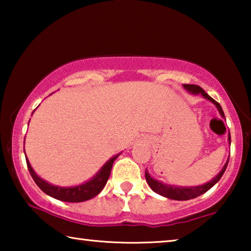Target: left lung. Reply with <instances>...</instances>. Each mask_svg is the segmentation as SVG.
<instances>
[{
    "label": "left lung",
    "instance_id": "1",
    "mask_svg": "<svg viewBox=\"0 0 251 251\" xmlns=\"http://www.w3.org/2000/svg\"><path fill=\"white\" fill-rule=\"evenodd\" d=\"M184 87L186 88L187 91H189L190 93H193V94H201L205 99L209 100L210 101H212L216 106H217V108L219 110L220 115L223 117H225V114H224V110L222 108V106L218 103V101H216L214 99H211V97L207 94V93L202 90L201 86H198V85H194V84H184ZM229 143H230V134H229ZM228 161L225 164V166L223 167L222 171L218 174L217 176L215 178H212V180H210L209 182H207L205 185H201V186H195V187H176V186H171V185H165V184H161L160 181L154 179V178L151 177L150 174H148L147 169L145 172V177H146V181L147 184L151 186V188L154 190L155 193L161 195V196L164 197H167L169 199H174V201H188V199H193V198H196L198 196H201V195L205 194L206 192H208L212 186H214L216 182H218L220 178L224 175L225 171H226L227 168V165H228Z\"/></svg>",
    "mask_w": 251,
    "mask_h": 251
}]
</instances>
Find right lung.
<instances>
[{
	"instance_id": "add662e5",
	"label": "right lung",
	"mask_w": 251,
	"mask_h": 251,
	"mask_svg": "<svg viewBox=\"0 0 251 251\" xmlns=\"http://www.w3.org/2000/svg\"><path fill=\"white\" fill-rule=\"evenodd\" d=\"M117 157L118 155L114 156L113 158H110L107 163L101 167L100 171L96 174V176L93 178V179L85 182L83 185L75 186V187H58V186L50 185L48 181L43 180L42 178H40L36 175L35 172L33 171V168L28 163L27 157H26V164H27L28 172L31 174L34 181H35V184L39 186L41 190H43L46 195H49V196L53 197L55 199H58V201H62L80 202V201H88V199L97 196V195L101 192V189L104 188L106 182L108 180L113 164Z\"/></svg>"
}]
</instances>
